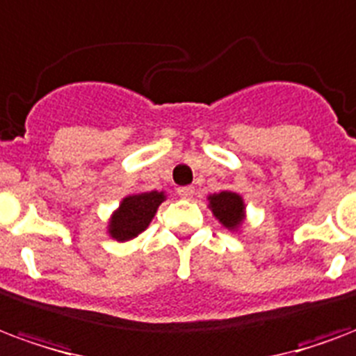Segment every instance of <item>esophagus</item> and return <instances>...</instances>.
Instances as JSON below:
<instances>
[{"mask_svg":"<svg viewBox=\"0 0 356 356\" xmlns=\"http://www.w3.org/2000/svg\"><path fill=\"white\" fill-rule=\"evenodd\" d=\"M177 194L181 198L191 200L192 196H194V188H192V186H181V188H177Z\"/></svg>","mask_w":356,"mask_h":356,"instance_id":"34e87169","label":"esophagus"}]
</instances>
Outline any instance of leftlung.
I'll use <instances>...</instances> for the list:
<instances>
[{"label": "left lung", "mask_w": 356, "mask_h": 356, "mask_svg": "<svg viewBox=\"0 0 356 356\" xmlns=\"http://www.w3.org/2000/svg\"><path fill=\"white\" fill-rule=\"evenodd\" d=\"M207 207L226 230L241 232L247 220V205L241 194L234 191H220L207 196Z\"/></svg>", "instance_id": "obj_1"}]
</instances>
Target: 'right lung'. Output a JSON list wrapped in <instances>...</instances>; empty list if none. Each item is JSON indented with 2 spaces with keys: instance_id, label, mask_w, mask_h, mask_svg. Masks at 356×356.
Masks as SVG:
<instances>
[{
  "instance_id": "right-lung-1",
  "label": "right lung",
  "mask_w": 356,
  "mask_h": 356,
  "mask_svg": "<svg viewBox=\"0 0 356 356\" xmlns=\"http://www.w3.org/2000/svg\"><path fill=\"white\" fill-rule=\"evenodd\" d=\"M168 194L164 191L131 192L120 200V204L107 220V236L115 241H130L138 238L151 225L158 211V205L165 202Z\"/></svg>"
}]
</instances>
